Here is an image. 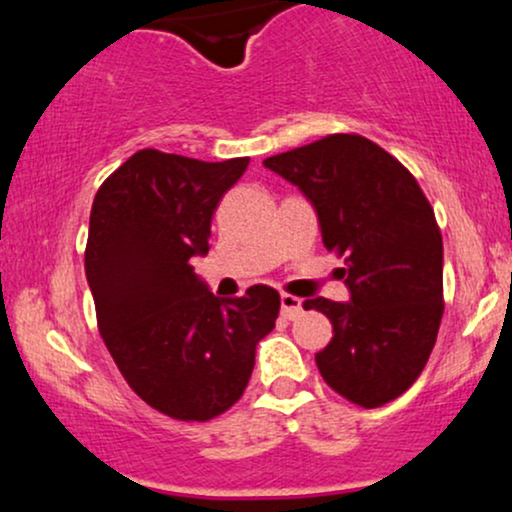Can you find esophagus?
I'll use <instances>...</instances> for the list:
<instances>
[{"label":"esophagus","mask_w":512,"mask_h":512,"mask_svg":"<svg viewBox=\"0 0 512 512\" xmlns=\"http://www.w3.org/2000/svg\"><path fill=\"white\" fill-rule=\"evenodd\" d=\"M301 313H303L301 298L291 296V293H281V315H284L286 320H296Z\"/></svg>","instance_id":"obj_1"}]
</instances>
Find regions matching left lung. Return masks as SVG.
<instances>
[{"mask_svg":"<svg viewBox=\"0 0 512 512\" xmlns=\"http://www.w3.org/2000/svg\"><path fill=\"white\" fill-rule=\"evenodd\" d=\"M313 202L322 243L344 257L351 301L308 298L330 317L315 363L337 395L383 407L426 368L443 320V238L424 190L395 156L361 134H327L264 158Z\"/></svg>","mask_w":512,"mask_h":512,"instance_id":"left-lung-1","label":"left lung"}]
</instances>
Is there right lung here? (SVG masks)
Segmentation results:
<instances>
[{"mask_svg":"<svg viewBox=\"0 0 512 512\" xmlns=\"http://www.w3.org/2000/svg\"><path fill=\"white\" fill-rule=\"evenodd\" d=\"M248 163L142 149L93 199L86 279L98 332L127 385L170 419L209 421L231 409L279 317L269 286L219 298L192 267L209 252L211 216Z\"/></svg>","mask_w":512,"mask_h":512,"instance_id":"1","label":"right lung"}]
</instances>
